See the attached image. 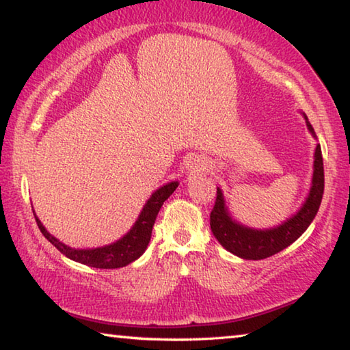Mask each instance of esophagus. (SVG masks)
<instances>
[{"instance_id":"esophagus-1","label":"esophagus","mask_w":350,"mask_h":350,"mask_svg":"<svg viewBox=\"0 0 350 350\" xmlns=\"http://www.w3.org/2000/svg\"><path fill=\"white\" fill-rule=\"evenodd\" d=\"M186 169L189 172H192V174L193 172H204V170H208V163H206L204 159L200 157H191L187 159Z\"/></svg>"}]
</instances>
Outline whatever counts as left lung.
Returning a JSON list of instances; mask_svg holds the SVG:
<instances>
[{
	"instance_id": "obj_1",
	"label": "left lung",
	"mask_w": 350,
	"mask_h": 350,
	"mask_svg": "<svg viewBox=\"0 0 350 350\" xmlns=\"http://www.w3.org/2000/svg\"><path fill=\"white\" fill-rule=\"evenodd\" d=\"M304 118L307 121L308 131L313 135V137H317L306 114ZM323 193L324 165L321 146L318 144L317 148H314L310 192H308V197L306 198V203L301 206V209L293 217H290L282 225L270 229H254L240 225L239 221L232 220V217L229 215L221 189L217 187L215 204L213 213H211V229H213L215 239L219 240L220 245L225 250H228L229 253L236 254L246 260L267 259V257L287 248V246H290L295 240H297L304 234V231L318 213L321 200H323Z\"/></svg>"
}]
</instances>
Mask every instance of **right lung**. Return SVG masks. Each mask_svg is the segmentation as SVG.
I'll return each mask as SVG.
<instances>
[{
    "label": "right lung",
    "instance_id": "obj_1",
    "mask_svg": "<svg viewBox=\"0 0 350 350\" xmlns=\"http://www.w3.org/2000/svg\"><path fill=\"white\" fill-rule=\"evenodd\" d=\"M176 187H178V181H170L167 185L157 189V191L152 193V197L147 200V203L144 204V208H142L133 228H131L122 239L116 240V242L111 245L102 246V248L76 250L71 248V246H66L65 243L59 242L54 236H51V234L46 231V228L42 225V221L38 220V217L36 214L33 215H36V221L43 236L48 239L62 254H65L68 259L94 268H107V270H110V268H121L136 260L137 257H141L142 253H144L148 242H150L152 229L159 209H161L165 200L174 193Z\"/></svg>",
    "mask_w": 350,
    "mask_h": 350
}]
</instances>
